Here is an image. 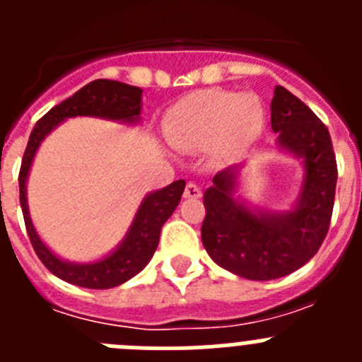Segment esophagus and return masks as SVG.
<instances>
[{"instance_id":"esophagus-1","label":"esophagus","mask_w":362,"mask_h":362,"mask_svg":"<svg viewBox=\"0 0 362 362\" xmlns=\"http://www.w3.org/2000/svg\"><path fill=\"white\" fill-rule=\"evenodd\" d=\"M203 196V192H201V187L194 181H188L187 187H185V197L187 199H199Z\"/></svg>"}]
</instances>
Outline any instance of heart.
<instances>
[{
	"mask_svg": "<svg viewBox=\"0 0 362 362\" xmlns=\"http://www.w3.org/2000/svg\"><path fill=\"white\" fill-rule=\"evenodd\" d=\"M263 124V105L255 95L214 88L181 99L168 117L166 134L177 148L217 141L223 152H238L257 139Z\"/></svg>",
	"mask_w": 362,
	"mask_h": 362,
	"instance_id": "b5f03b06",
	"label": "heart"
}]
</instances>
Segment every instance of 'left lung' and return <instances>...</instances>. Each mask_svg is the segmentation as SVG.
<instances>
[{
  "mask_svg": "<svg viewBox=\"0 0 362 362\" xmlns=\"http://www.w3.org/2000/svg\"><path fill=\"white\" fill-rule=\"evenodd\" d=\"M272 130L279 134L277 143L283 148L305 163V183L296 209L286 214L245 209L232 197L238 168L217 172L203 199L204 248L219 267L252 281L288 276L317 254L330 228L337 185L330 132L284 86L274 90Z\"/></svg>",
  "mask_w": 362,
  "mask_h": 362,
  "instance_id": "1",
  "label": "left lung"
}]
</instances>
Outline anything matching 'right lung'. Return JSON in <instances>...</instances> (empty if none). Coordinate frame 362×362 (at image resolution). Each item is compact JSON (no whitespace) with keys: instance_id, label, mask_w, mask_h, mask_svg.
Here are the masks:
<instances>
[{"instance_id":"obj_1","label":"right lung","mask_w":362,"mask_h":362,"mask_svg":"<svg viewBox=\"0 0 362 362\" xmlns=\"http://www.w3.org/2000/svg\"><path fill=\"white\" fill-rule=\"evenodd\" d=\"M141 88L127 85L112 79H95L74 95L50 108L32 129L28 145L25 148L23 161L19 168V203L23 210L25 226H27L28 239H30L34 252L41 259V263L52 272L54 276L66 281L70 284H78L83 288L105 290L119 286L124 281L132 279L136 274L143 270L152 259L158 248L159 233L165 221L172 216L175 206L181 201L185 190V181L179 179L161 190L153 192L145 197L139 210H137L134 223L121 246L114 254L92 264H74L62 261L52 254L37 238L36 230L32 226L27 209V175L30 170L32 159L43 137L62 123L66 117L76 116H98L108 117L114 121H127L134 123L141 114Z\"/></svg>"}]
</instances>
